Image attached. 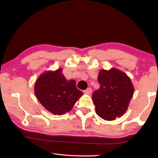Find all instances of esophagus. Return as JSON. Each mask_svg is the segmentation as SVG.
<instances>
[{"label": "esophagus", "mask_w": 158, "mask_h": 158, "mask_svg": "<svg viewBox=\"0 0 158 158\" xmlns=\"http://www.w3.org/2000/svg\"><path fill=\"white\" fill-rule=\"evenodd\" d=\"M84 93L85 94H87V95H90V93H92V89H90V88H88L87 89H85L84 90Z\"/></svg>", "instance_id": "esophagus-1"}]
</instances>
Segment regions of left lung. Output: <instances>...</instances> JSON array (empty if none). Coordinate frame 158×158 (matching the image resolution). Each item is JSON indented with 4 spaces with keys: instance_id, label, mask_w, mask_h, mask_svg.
Segmentation results:
<instances>
[{
    "instance_id": "1",
    "label": "left lung",
    "mask_w": 158,
    "mask_h": 158,
    "mask_svg": "<svg viewBox=\"0 0 158 158\" xmlns=\"http://www.w3.org/2000/svg\"><path fill=\"white\" fill-rule=\"evenodd\" d=\"M98 80L100 89L92 98L95 111L105 121H114L126 112L134 94V85L129 77L116 68L101 69Z\"/></svg>"
}]
</instances>
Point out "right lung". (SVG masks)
Returning <instances> with one entry per match:
<instances>
[{
  "instance_id": "obj_1",
  "label": "right lung",
  "mask_w": 158,
  "mask_h": 158,
  "mask_svg": "<svg viewBox=\"0 0 158 158\" xmlns=\"http://www.w3.org/2000/svg\"><path fill=\"white\" fill-rule=\"evenodd\" d=\"M63 69L48 70L36 80L35 94L41 105L53 114L63 115L72 110L83 93L77 89L76 81L67 80Z\"/></svg>"
}]
</instances>
